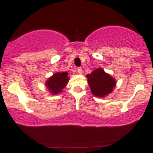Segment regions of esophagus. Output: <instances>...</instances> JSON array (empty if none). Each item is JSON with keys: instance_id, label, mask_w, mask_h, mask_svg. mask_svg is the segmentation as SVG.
Returning a JSON list of instances; mask_svg holds the SVG:
<instances>
[{"instance_id": "1", "label": "esophagus", "mask_w": 153, "mask_h": 153, "mask_svg": "<svg viewBox=\"0 0 153 153\" xmlns=\"http://www.w3.org/2000/svg\"><path fill=\"white\" fill-rule=\"evenodd\" d=\"M76 71H77V73H78L79 74H82V68L78 67L76 68Z\"/></svg>"}]
</instances>
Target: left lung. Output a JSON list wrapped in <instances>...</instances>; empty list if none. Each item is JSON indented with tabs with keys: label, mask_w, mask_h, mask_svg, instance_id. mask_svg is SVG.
Segmentation results:
<instances>
[{
	"label": "left lung",
	"mask_w": 153,
	"mask_h": 153,
	"mask_svg": "<svg viewBox=\"0 0 153 153\" xmlns=\"http://www.w3.org/2000/svg\"><path fill=\"white\" fill-rule=\"evenodd\" d=\"M86 76L92 94L98 97H104L111 93L116 86L115 79L102 68L96 69Z\"/></svg>",
	"instance_id": "obj_1"
}]
</instances>
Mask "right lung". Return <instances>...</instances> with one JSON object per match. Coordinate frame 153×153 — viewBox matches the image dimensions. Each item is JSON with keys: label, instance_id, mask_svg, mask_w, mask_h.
<instances>
[{"label": "right lung", "instance_id": "add662e5", "mask_svg": "<svg viewBox=\"0 0 153 153\" xmlns=\"http://www.w3.org/2000/svg\"><path fill=\"white\" fill-rule=\"evenodd\" d=\"M68 75V72H57L47 80L45 86L52 94H57L62 91V89L68 84L69 81Z\"/></svg>", "mask_w": 153, "mask_h": 153}]
</instances>
